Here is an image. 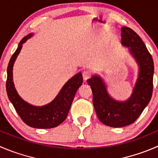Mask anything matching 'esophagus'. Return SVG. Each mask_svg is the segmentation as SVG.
<instances>
[{"mask_svg":"<svg viewBox=\"0 0 158 158\" xmlns=\"http://www.w3.org/2000/svg\"><path fill=\"white\" fill-rule=\"evenodd\" d=\"M91 76V74L89 71H83L82 72V77H83V79L85 81H86Z\"/></svg>","mask_w":158,"mask_h":158,"instance_id":"34e87169","label":"esophagus"}]
</instances>
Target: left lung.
<instances>
[{"instance_id": "8db88e82", "label": "left lung", "mask_w": 158, "mask_h": 158, "mask_svg": "<svg viewBox=\"0 0 158 158\" xmlns=\"http://www.w3.org/2000/svg\"><path fill=\"white\" fill-rule=\"evenodd\" d=\"M121 44L128 48L138 65L137 81L127 100H116L108 93L106 84L99 75L87 80L93 92V102L99 120L112 127H122L136 121L149 103L153 93L154 62L140 37L128 27H121Z\"/></svg>"}]
</instances>
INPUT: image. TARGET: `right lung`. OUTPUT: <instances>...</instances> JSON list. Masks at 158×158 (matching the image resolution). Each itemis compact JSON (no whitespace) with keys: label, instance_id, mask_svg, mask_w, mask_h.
Here are the masks:
<instances>
[{"label":"right lung","instance_id":"right-lung-1","mask_svg":"<svg viewBox=\"0 0 158 158\" xmlns=\"http://www.w3.org/2000/svg\"><path fill=\"white\" fill-rule=\"evenodd\" d=\"M33 35L34 33H30L23 38L10 58L7 70L6 89L9 100L26 124L38 129H49L59 126L66 119L75 95L82 85L83 79L82 73H78L68 80L52 102L44 106H34L24 101L15 89L13 66L22 48V45Z\"/></svg>","mask_w":158,"mask_h":158}]
</instances>
